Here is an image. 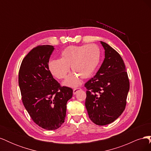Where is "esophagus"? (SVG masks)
<instances>
[{"mask_svg": "<svg viewBox=\"0 0 151 151\" xmlns=\"http://www.w3.org/2000/svg\"><path fill=\"white\" fill-rule=\"evenodd\" d=\"M79 90H81V88H75V89H73V94H76L77 93V91H79Z\"/></svg>", "mask_w": 151, "mask_h": 151, "instance_id": "34e87169", "label": "esophagus"}]
</instances>
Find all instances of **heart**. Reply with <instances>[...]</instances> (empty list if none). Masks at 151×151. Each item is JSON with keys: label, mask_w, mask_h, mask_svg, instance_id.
Here are the masks:
<instances>
[{"label": "heart", "mask_w": 151, "mask_h": 151, "mask_svg": "<svg viewBox=\"0 0 151 151\" xmlns=\"http://www.w3.org/2000/svg\"><path fill=\"white\" fill-rule=\"evenodd\" d=\"M101 60V50L96 45L69 46L63 50L60 59L48 63L52 75L59 79L65 78L70 67L74 74L67 77L63 84L76 87L79 85L81 78L87 79L93 74Z\"/></svg>", "instance_id": "heart-1"}]
</instances>
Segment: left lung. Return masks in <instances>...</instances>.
Returning <instances> with one entry per match:
<instances>
[{
	"mask_svg": "<svg viewBox=\"0 0 151 151\" xmlns=\"http://www.w3.org/2000/svg\"><path fill=\"white\" fill-rule=\"evenodd\" d=\"M100 42L105 58L96 74L84 85L85 105L91 121L98 125H106L124 111L130 83L120 54L107 43Z\"/></svg>",
	"mask_w": 151,
	"mask_h": 151,
	"instance_id": "8db88e82",
	"label": "left lung"
}]
</instances>
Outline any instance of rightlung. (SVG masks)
<instances>
[{"instance_id": "right-lung-1", "label": "right lung", "mask_w": 151, "mask_h": 151, "mask_svg": "<svg viewBox=\"0 0 151 151\" xmlns=\"http://www.w3.org/2000/svg\"><path fill=\"white\" fill-rule=\"evenodd\" d=\"M54 47L40 45L32 49L22 61L19 86L22 101L31 119L48 130L58 129L64 122L67 103L72 89L60 86L48 68Z\"/></svg>"}]
</instances>
